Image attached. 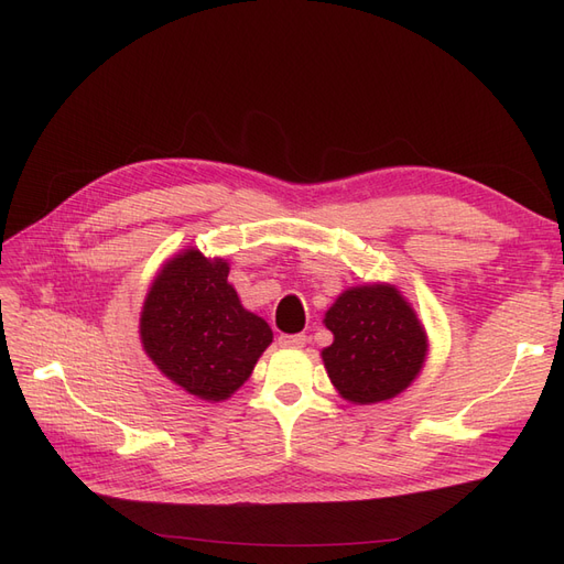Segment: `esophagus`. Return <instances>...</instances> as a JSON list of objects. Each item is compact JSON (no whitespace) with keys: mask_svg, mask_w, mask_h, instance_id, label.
<instances>
[{"mask_svg":"<svg viewBox=\"0 0 564 564\" xmlns=\"http://www.w3.org/2000/svg\"><path fill=\"white\" fill-rule=\"evenodd\" d=\"M305 340H308V338H305L303 334H282L280 336V346L282 348H303Z\"/></svg>","mask_w":564,"mask_h":564,"instance_id":"34e87169","label":"esophagus"}]
</instances>
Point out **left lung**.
<instances>
[{
	"instance_id": "1",
	"label": "left lung",
	"mask_w": 564,
	"mask_h": 564,
	"mask_svg": "<svg viewBox=\"0 0 564 564\" xmlns=\"http://www.w3.org/2000/svg\"><path fill=\"white\" fill-rule=\"evenodd\" d=\"M334 344L322 350L338 395L373 404L400 395L425 362L429 336L392 284L350 286L324 315Z\"/></svg>"
}]
</instances>
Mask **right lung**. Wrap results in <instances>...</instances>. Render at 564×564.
I'll use <instances>...</instances> for the list:
<instances>
[{"label": "right lung", "mask_w": 564, "mask_h": 564, "mask_svg": "<svg viewBox=\"0 0 564 564\" xmlns=\"http://www.w3.org/2000/svg\"><path fill=\"white\" fill-rule=\"evenodd\" d=\"M228 272L224 259L185 249L162 265L141 313L145 355L207 402L228 400L272 344L268 322L245 311Z\"/></svg>", "instance_id": "1"}]
</instances>
